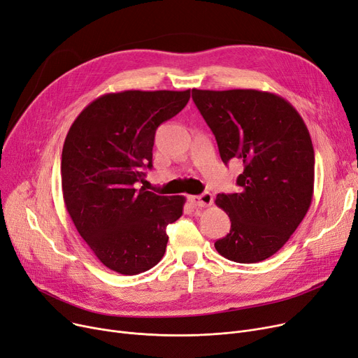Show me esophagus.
Returning a JSON list of instances; mask_svg holds the SVG:
<instances>
[{"label": "esophagus", "mask_w": 358, "mask_h": 358, "mask_svg": "<svg viewBox=\"0 0 358 358\" xmlns=\"http://www.w3.org/2000/svg\"><path fill=\"white\" fill-rule=\"evenodd\" d=\"M189 201L195 207H208L213 203V195L210 192H202L201 195L189 196Z\"/></svg>", "instance_id": "obj_1"}]
</instances>
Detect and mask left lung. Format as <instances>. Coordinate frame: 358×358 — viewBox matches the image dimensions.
Masks as SVG:
<instances>
[{
  "label": "left lung",
  "instance_id": "obj_1",
  "mask_svg": "<svg viewBox=\"0 0 358 358\" xmlns=\"http://www.w3.org/2000/svg\"><path fill=\"white\" fill-rule=\"evenodd\" d=\"M192 99L215 135L221 160L243 163L236 180L241 192L215 198L231 227L214 246L229 261H265L290 239L312 203L309 129L292 103L274 93L192 89Z\"/></svg>",
  "mask_w": 358,
  "mask_h": 358
}]
</instances>
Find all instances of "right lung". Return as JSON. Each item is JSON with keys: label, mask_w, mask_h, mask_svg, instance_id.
I'll return each instance as SVG.
<instances>
[{"label": "right lung", "mask_w": 358, "mask_h": 358, "mask_svg": "<svg viewBox=\"0 0 358 358\" xmlns=\"http://www.w3.org/2000/svg\"><path fill=\"white\" fill-rule=\"evenodd\" d=\"M191 90L108 93L73 122L62 148L65 208L97 259L124 275L160 262L166 227L182 215L185 196L138 189L152 167L156 129L188 103Z\"/></svg>", "instance_id": "obj_1"}]
</instances>
